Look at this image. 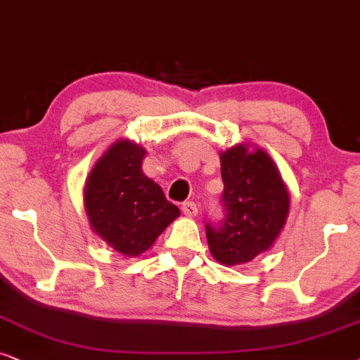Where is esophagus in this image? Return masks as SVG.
<instances>
[{
    "instance_id": "obj_1",
    "label": "esophagus",
    "mask_w": 360,
    "mask_h": 360,
    "mask_svg": "<svg viewBox=\"0 0 360 360\" xmlns=\"http://www.w3.org/2000/svg\"><path fill=\"white\" fill-rule=\"evenodd\" d=\"M183 212L186 215H189V217H194L195 214H198V205L193 200H188V202L183 204Z\"/></svg>"
}]
</instances>
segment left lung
Returning a JSON list of instances; mask_svg holds the SVG:
<instances>
[{
  "label": "left lung",
  "instance_id": "left-lung-1",
  "mask_svg": "<svg viewBox=\"0 0 360 360\" xmlns=\"http://www.w3.org/2000/svg\"><path fill=\"white\" fill-rule=\"evenodd\" d=\"M224 219L205 224L209 250L222 265L252 262L273 245L290 212V194L266 151L236 145L220 153Z\"/></svg>",
  "mask_w": 360,
  "mask_h": 360
}]
</instances>
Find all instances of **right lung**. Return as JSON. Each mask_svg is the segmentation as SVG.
Here are the masks:
<instances>
[{
  "mask_svg": "<svg viewBox=\"0 0 360 360\" xmlns=\"http://www.w3.org/2000/svg\"><path fill=\"white\" fill-rule=\"evenodd\" d=\"M145 148L130 140L113 143L95 162L84 189L90 227L127 257L146 252L181 212L155 181L143 174Z\"/></svg>",
  "mask_w": 360,
  "mask_h": 360,
  "instance_id": "add662e5",
  "label": "right lung"
}]
</instances>
